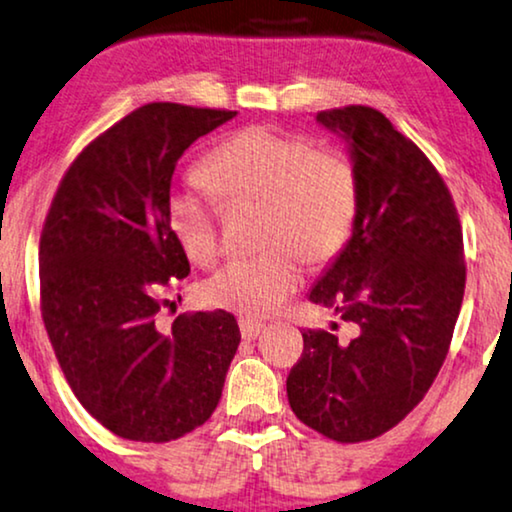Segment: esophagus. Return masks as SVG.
<instances>
[{"label": "esophagus", "mask_w": 512, "mask_h": 512, "mask_svg": "<svg viewBox=\"0 0 512 512\" xmlns=\"http://www.w3.org/2000/svg\"><path fill=\"white\" fill-rule=\"evenodd\" d=\"M238 327H241V337L243 339H257L260 337V332L264 330V325L262 323H257V320H252V318H241L238 320Z\"/></svg>", "instance_id": "1"}]
</instances>
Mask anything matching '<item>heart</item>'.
I'll list each match as a JSON object with an SVG mask.
<instances>
[{
    "mask_svg": "<svg viewBox=\"0 0 512 512\" xmlns=\"http://www.w3.org/2000/svg\"><path fill=\"white\" fill-rule=\"evenodd\" d=\"M304 135L269 126L243 128L222 140L199 175L224 203L260 201V255L229 260L203 283V299L243 316H269L302 281L297 255L330 262L349 241L358 215V175L335 149H311ZM168 227L194 264L217 255V210L199 196L168 199Z\"/></svg>",
    "mask_w": 512,
    "mask_h": 512,
    "instance_id": "1",
    "label": "heart"
}]
</instances>
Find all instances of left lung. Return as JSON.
Segmentation results:
<instances>
[{
    "label": "left lung",
    "mask_w": 512,
    "mask_h": 512,
    "mask_svg": "<svg viewBox=\"0 0 512 512\" xmlns=\"http://www.w3.org/2000/svg\"><path fill=\"white\" fill-rule=\"evenodd\" d=\"M316 121L346 142L358 215L309 299L356 335L304 332L285 386L299 421L330 440L363 442L400 424L445 363L466 285L463 236L438 170L384 114L351 105Z\"/></svg>",
    "instance_id": "obj_1"
}]
</instances>
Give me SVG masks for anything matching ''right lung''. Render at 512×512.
<instances>
[{
  "label": "right lung",
  "mask_w": 512,
  "mask_h": 512,
  "mask_svg": "<svg viewBox=\"0 0 512 512\" xmlns=\"http://www.w3.org/2000/svg\"><path fill=\"white\" fill-rule=\"evenodd\" d=\"M236 112L152 102L93 140L60 182L39 243L46 332L67 384L107 431L168 442L206 424L241 342L231 313L177 316L163 290L189 274L168 227L185 149Z\"/></svg>",
  "instance_id": "1"
}]
</instances>
